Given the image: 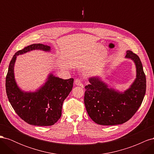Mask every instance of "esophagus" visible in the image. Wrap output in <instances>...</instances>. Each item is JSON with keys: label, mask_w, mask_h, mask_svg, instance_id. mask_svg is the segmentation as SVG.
Masks as SVG:
<instances>
[{"label": "esophagus", "mask_w": 154, "mask_h": 154, "mask_svg": "<svg viewBox=\"0 0 154 154\" xmlns=\"http://www.w3.org/2000/svg\"><path fill=\"white\" fill-rule=\"evenodd\" d=\"M74 83H75L76 85L81 86V87H83V83H82V80H80V79H78V78L76 79L75 81H74Z\"/></svg>", "instance_id": "1"}]
</instances>
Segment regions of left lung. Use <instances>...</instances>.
<instances>
[{"instance_id": "8db88e82", "label": "left lung", "mask_w": 154, "mask_h": 154, "mask_svg": "<svg viewBox=\"0 0 154 154\" xmlns=\"http://www.w3.org/2000/svg\"><path fill=\"white\" fill-rule=\"evenodd\" d=\"M126 58L136 65V78L128 89L123 92L109 88L100 76L88 79L84 103L92 121L101 125H116L127 122L141 106L146 92V76L138 56L127 51Z\"/></svg>"}]
</instances>
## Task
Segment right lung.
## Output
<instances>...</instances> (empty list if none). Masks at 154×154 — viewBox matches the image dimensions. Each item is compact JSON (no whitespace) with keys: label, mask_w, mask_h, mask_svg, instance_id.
<instances>
[{"label":"right lung","mask_w":154,"mask_h":154,"mask_svg":"<svg viewBox=\"0 0 154 154\" xmlns=\"http://www.w3.org/2000/svg\"><path fill=\"white\" fill-rule=\"evenodd\" d=\"M33 50L50 52L51 47L34 44L17 51L14 54L6 78L8 98L19 117L29 125L51 126L62 116L63 102L73 87V78L63 80L50 73L46 82L35 92H25L18 86L14 74L17 56Z\"/></svg>","instance_id":"add662e5"}]
</instances>
